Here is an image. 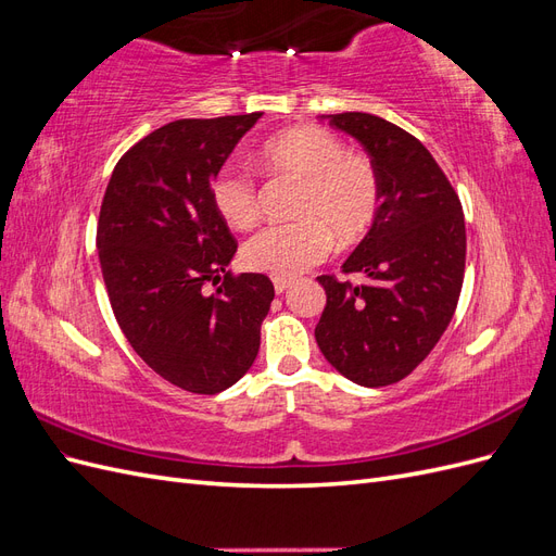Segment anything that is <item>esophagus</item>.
Wrapping results in <instances>:
<instances>
[{"mask_svg": "<svg viewBox=\"0 0 556 556\" xmlns=\"http://www.w3.org/2000/svg\"><path fill=\"white\" fill-rule=\"evenodd\" d=\"M292 285V280L290 278H274V290H276V294H282L285 290H288Z\"/></svg>", "mask_w": 556, "mask_h": 556, "instance_id": "34e87169", "label": "esophagus"}]
</instances>
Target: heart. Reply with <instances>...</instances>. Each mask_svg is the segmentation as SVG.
Listing matches in <instances>:
<instances>
[{
  "instance_id": "1",
  "label": "heart",
  "mask_w": 556,
  "mask_h": 556,
  "mask_svg": "<svg viewBox=\"0 0 556 556\" xmlns=\"http://www.w3.org/2000/svg\"><path fill=\"white\" fill-rule=\"evenodd\" d=\"M262 169L301 180L294 215L299 220L271 225L248 239L241 262L250 271L296 278L329 257L333 237L357 241L371 227L380 178L376 164L345 150L333 131L317 125L285 129L257 150ZM211 204L233 229H250L260 217L255 180L239 169H223L211 180Z\"/></svg>"
}]
</instances>
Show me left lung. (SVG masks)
<instances>
[{"mask_svg": "<svg viewBox=\"0 0 556 556\" xmlns=\"http://www.w3.org/2000/svg\"><path fill=\"white\" fill-rule=\"evenodd\" d=\"M327 117L371 155L380 206L343 264L345 274H364L366 282L317 276L327 306L315 341L348 380L384 387L425 362L457 308L466 266L462 201L406 129L359 111Z\"/></svg>", "mask_w": 556, "mask_h": 556, "instance_id": "left-lung-1", "label": "left lung"}]
</instances>
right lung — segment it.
<instances>
[{
    "mask_svg": "<svg viewBox=\"0 0 556 556\" xmlns=\"http://www.w3.org/2000/svg\"><path fill=\"white\" fill-rule=\"evenodd\" d=\"M260 117H188L148 134L115 164L99 211L117 325L157 376L192 394H217L248 374L274 301L264 274L227 271L237 241L211 204L213 176Z\"/></svg>",
    "mask_w": 556,
    "mask_h": 556,
    "instance_id": "1",
    "label": "right lung"
}]
</instances>
